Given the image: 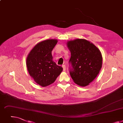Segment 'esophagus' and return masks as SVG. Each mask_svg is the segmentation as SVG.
<instances>
[{"label":"esophagus","instance_id":"obj_1","mask_svg":"<svg viewBox=\"0 0 123 123\" xmlns=\"http://www.w3.org/2000/svg\"><path fill=\"white\" fill-rule=\"evenodd\" d=\"M62 67H63V71H65L66 70L65 65H62Z\"/></svg>","mask_w":123,"mask_h":123}]
</instances>
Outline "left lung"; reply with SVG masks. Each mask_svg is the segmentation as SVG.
Masks as SVG:
<instances>
[{
    "instance_id": "obj_1",
    "label": "left lung",
    "mask_w": 123,
    "mask_h": 123,
    "mask_svg": "<svg viewBox=\"0 0 123 123\" xmlns=\"http://www.w3.org/2000/svg\"><path fill=\"white\" fill-rule=\"evenodd\" d=\"M67 46L71 52L70 76L77 84L86 86L97 76L102 66L101 53L95 45L84 39L69 41Z\"/></svg>"
}]
</instances>
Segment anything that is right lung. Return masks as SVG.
<instances>
[{
	"label": "right lung",
	"mask_w": 123,
	"mask_h": 123,
	"mask_svg": "<svg viewBox=\"0 0 123 123\" xmlns=\"http://www.w3.org/2000/svg\"><path fill=\"white\" fill-rule=\"evenodd\" d=\"M57 40H47L36 45L26 59V66L30 76L43 87L54 82L63 68L53 61L52 51Z\"/></svg>",
	"instance_id": "right-lung-1"
}]
</instances>
